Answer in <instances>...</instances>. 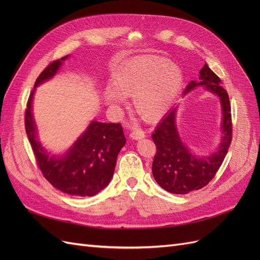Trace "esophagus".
Masks as SVG:
<instances>
[{
	"label": "esophagus",
	"instance_id": "obj_1",
	"mask_svg": "<svg viewBox=\"0 0 260 260\" xmlns=\"http://www.w3.org/2000/svg\"><path fill=\"white\" fill-rule=\"evenodd\" d=\"M145 137V133L144 131L137 129V130H133L130 132V138L133 140H140V139H143Z\"/></svg>",
	"mask_w": 260,
	"mask_h": 260
}]
</instances>
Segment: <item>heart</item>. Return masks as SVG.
I'll return each mask as SVG.
<instances>
[{
    "label": "heart",
    "instance_id": "heart-1",
    "mask_svg": "<svg viewBox=\"0 0 260 260\" xmlns=\"http://www.w3.org/2000/svg\"><path fill=\"white\" fill-rule=\"evenodd\" d=\"M111 82L103 100L112 111H119L125 104L124 96H132L133 111L146 121H156L177 99L183 75L175 62L157 55H143L115 69Z\"/></svg>",
    "mask_w": 260,
    "mask_h": 260
}]
</instances>
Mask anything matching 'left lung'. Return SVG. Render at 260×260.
Segmentation results:
<instances>
[{"label": "left lung", "instance_id": "8db88e82", "mask_svg": "<svg viewBox=\"0 0 260 260\" xmlns=\"http://www.w3.org/2000/svg\"><path fill=\"white\" fill-rule=\"evenodd\" d=\"M200 81L192 80L184 94L203 85L220 99L222 109L221 143L208 156L193 155L183 144L176 124L177 107L162 118L152 139L156 145L152 172L164 190L174 194H187L207 185L221 166L232 141L231 105L226 91L220 85V78L207 64L200 72Z\"/></svg>", "mask_w": 260, "mask_h": 260}]
</instances>
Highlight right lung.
Here are the masks:
<instances>
[{
  "mask_svg": "<svg viewBox=\"0 0 260 260\" xmlns=\"http://www.w3.org/2000/svg\"><path fill=\"white\" fill-rule=\"evenodd\" d=\"M68 55L54 60L39 75L35 88L51 79L58 72ZM30 93L25 112V127L38 167L43 177L57 190L74 196H93L111 182L117 156L125 144L120 123H105L93 120L73 147L61 156L50 155L37 139Z\"/></svg>",
  "mask_w": 260,
  "mask_h": 260,
  "instance_id": "obj_1",
  "label": "right lung"
}]
</instances>
